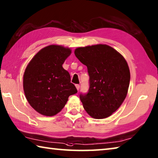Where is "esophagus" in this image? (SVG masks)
<instances>
[{"label":"esophagus","mask_w":158,"mask_h":158,"mask_svg":"<svg viewBox=\"0 0 158 158\" xmlns=\"http://www.w3.org/2000/svg\"><path fill=\"white\" fill-rule=\"evenodd\" d=\"M75 85H76V88H77V90H79V88H80V85H79V84H76Z\"/></svg>","instance_id":"esophagus-1"}]
</instances>
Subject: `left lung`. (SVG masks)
<instances>
[{
	"label": "left lung",
	"mask_w": 158,
	"mask_h": 158,
	"mask_svg": "<svg viewBox=\"0 0 158 158\" xmlns=\"http://www.w3.org/2000/svg\"><path fill=\"white\" fill-rule=\"evenodd\" d=\"M74 54L86 65L90 77L88 93L79 95L84 109L93 118H106L127 97L131 79L127 62L107 45L78 48Z\"/></svg>",
	"instance_id": "8db88e82"
}]
</instances>
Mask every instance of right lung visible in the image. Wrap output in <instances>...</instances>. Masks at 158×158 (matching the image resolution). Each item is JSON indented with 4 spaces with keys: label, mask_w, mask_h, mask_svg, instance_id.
<instances>
[{
    "label": "right lung",
    "mask_w": 158,
    "mask_h": 158,
    "mask_svg": "<svg viewBox=\"0 0 158 158\" xmlns=\"http://www.w3.org/2000/svg\"><path fill=\"white\" fill-rule=\"evenodd\" d=\"M70 48L51 45L31 60L23 76V89L30 106L38 113L53 116L61 111L72 94L77 93L70 75L62 65Z\"/></svg>",
    "instance_id": "right-lung-1"
}]
</instances>
